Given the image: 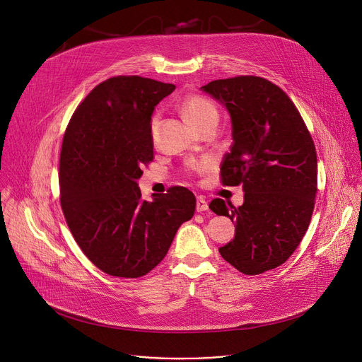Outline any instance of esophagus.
<instances>
[{"mask_svg":"<svg viewBox=\"0 0 362 362\" xmlns=\"http://www.w3.org/2000/svg\"><path fill=\"white\" fill-rule=\"evenodd\" d=\"M208 208H209L208 202L204 200L203 196H199V197L196 199V211H197V212H204V211H208Z\"/></svg>","mask_w":362,"mask_h":362,"instance_id":"obj_1","label":"esophagus"}]
</instances>
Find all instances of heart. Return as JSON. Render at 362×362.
<instances>
[{"instance_id":"obj_1","label":"heart","mask_w":362,"mask_h":362,"mask_svg":"<svg viewBox=\"0 0 362 362\" xmlns=\"http://www.w3.org/2000/svg\"><path fill=\"white\" fill-rule=\"evenodd\" d=\"M183 113L189 119V122L199 130H204L208 127H216L219 122V112L214 103L203 95L194 94L187 97L183 101ZM159 115H154L150 122V132L154 136L159 129ZM209 168V162H197L190 165L192 172H203Z\"/></svg>"}]
</instances>
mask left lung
<instances>
[{
    "mask_svg": "<svg viewBox=\"0 0 362 362\" xmlns=\"http://www.w3.org/2000/svg\"><path fill=\"white\" fill-rule=\"evenodd\" d=\"M202 90L226 106L232 120L222 185L245 192L239 208L222 199L209 204L235 222L233 240L219 252L239 272L259 275L286 262L308 230L318 187L315 144L292 100L267 78L238 76Z\"/></svg>",
    "mask_w": 362,
    "mask_h": 362,
    "instance_id": "1",
    "label": "left lung"
}]
</instances>
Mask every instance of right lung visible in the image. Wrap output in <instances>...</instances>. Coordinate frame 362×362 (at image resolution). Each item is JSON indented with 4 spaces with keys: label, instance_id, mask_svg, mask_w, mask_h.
Here are the masks:
<instances>
[{
    "label": "right lung",
    "instance_id": "add662e5",
    "mask_svg": "<svg viewBox=\"0 0 362 362\" xmlns=\"http://www.w3.org/2000/svg\"><path fill=\"white\" fill-rule=\"evenodd\" d=\"M176 88L140 76L95 86L66 129L60 153V202L83 253L100 271L139 278L166 256L179 226L192 219L186 187L141 199L137 179L153 160L154 106Z\"/></svg>",
    "mask_w": 362,
    "mask_h": 362
}]
</instances>
